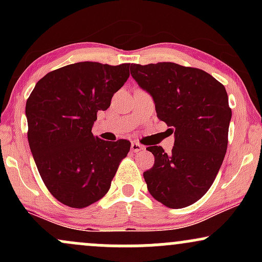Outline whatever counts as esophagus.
<instances>
[{
  "label": "esophagus",
  "instance_id": "1",
  "mask_svg": "<svg viewBox=\"0 0 262 262\" xmlns=\"http://www.w3.org/2000/svg\"><path fill=\"white\" fill-rule=\"evenodd\" d=\"M130 150L133 152H139V151H143L144 146L140 145V144H138V143H132L130 144Z\"/></svg>",
  "mask_w": 262,
  "mask_h": 262
}]
</instances>
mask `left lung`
Listing matches in <instances>:
<instances>
[{
	"label": "left lung",
	"mask_w": 262,
	"mask_h": 262,
	"mask_svg": "<svg viewBox=\"0 0 262 262\" xmlns=\"http://www.w3.org/2000/svg\"><path fill=\"white\" fill-rule=\"evenodd\" d=\"M130 74L175 137L169 155L161 146L146 148L155 158L144 172L148 191L169 208L191 206L212 186L227 152L231 110L225 87L206 71L175 62L132 64Z\"/></svg>",
	"instance_id": "8db88e82"
}]
</instances>
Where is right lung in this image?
Instances as JSON below:
<instances>
[{
  "label": "right lung",
  "instance_id": "obj_1",
  "mask_svg": "<svg viewBox=\"0 0 262 262\" xmlns=\"http://www.w3.org/2000/svg\"><path fill=\"white\" fill-rule=\"evenodd\" d=\"M130 64L83 61L47 74L26 103L28 141L39 173L59 202L83 208L111 187L130 143L93 137L98 111L129 77Z\"/></svg>",
  "mask_w": 262,
  "mask_h": 262
}]
</instances>
